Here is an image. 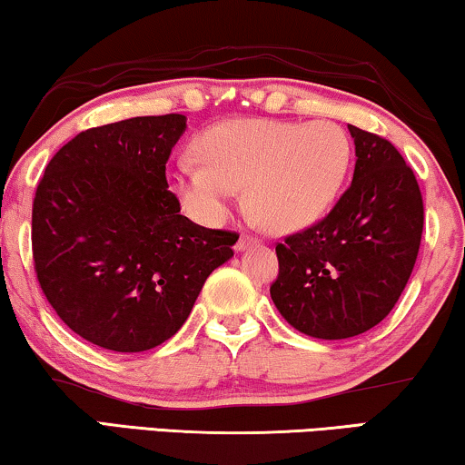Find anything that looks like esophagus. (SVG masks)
Here are the masks:
<instances>
[{"instance_id":"obj_1","label":"esophagus","mask_w":465,"mask_h":465,"mask_svg":"<svg viewBox=\"0 0 465 465\" xmlns=\"http://www.w3.org/2000/svg\"><path fill=\"white\" fill-rule=\"evenodd\" d=\"M252 245H260V237H253V234H241L234 249H237V252H243V249L252 247Z\"/></svg>"}]
</instances>
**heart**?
Segmentation results:
<instances>
[{"mask_svg": "<svg viewBox=\"0 0 465 465\" xmlns=\"http://www.w3.org/2000/svg\"><path fill=\"white\" fill-rule=\"evenodd\" d=\"M194 149L201 163L178 161L172 186L184 210L205 224L224 220L245 186L262 224L304 226L327 210L350 165V140L331 121H226L201 134Z\"/></svg>", "mask_w": 465, "mask_h": 465, "instance_id": "b5f03b06", "label": "heart"}]
</instances>
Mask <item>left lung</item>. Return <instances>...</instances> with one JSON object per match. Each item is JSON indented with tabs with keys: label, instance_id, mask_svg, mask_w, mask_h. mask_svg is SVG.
<instances>
[{
	"label": "left lung",
	"instance_id": "1",
	"mask_svg": "<svg viewBox=\"0 0 465 465\" xmlns=\"http://www.w3.org/2000/svg\"><path fill=\"white\" fill-rule=\"evenodd\" d=\"M352 184L325 218L277 243L271 298L289 325L346 340L386 319L411 277L423 231L415 173L392 143L348 125Z\"/></svg>",
	"mask_w": 465,
	"mask_h": 465
}]
</instances>
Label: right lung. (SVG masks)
<instances>
[{"mask_svg": "<svg viewBox=\"0 0 465 465\" xmlns=\"http://www.w3.org/2000/svg\"><path fill=\"white\" fill-rule=\"evenodd\" d=\"M186 117H132L77 134L33 199L39 287L60 321L115 352L170 340L239 234L180 213L165 163Z\"/></svg>", "mask_w": 465, "mask_h": 465, "instance_id": "add662e5", "label": "right lung"}]
</instances>
